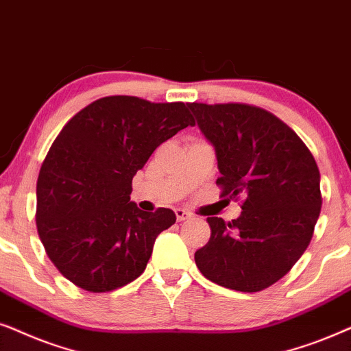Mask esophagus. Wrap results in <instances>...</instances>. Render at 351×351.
Masks as SVG:
<instances>
[{"label": "esophagus", "instance_id": "1", "mask_svg": "<svg viewBox=\"0 0 351 351\" xmlns=\"http://www.w3.org/2000/svg\"><path fill=\"white\" fill-rule=\"evenodd\" d=\"M175 215H176V219H178V221H184V219L191 218V213L186 212L184 208H175Z\"/></svg>", "mask_w": 351, "mask_h": 351}]
</instances>
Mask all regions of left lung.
Returning <instances> with one entry per match:
<instances>
[{
  "instance_id": "8db88e82",
  "label": "left lung",
  "mask_w": 351,
  "mask_h": 351,
  "mask_svg": "<svg viewBox=\"0 0 351 351\" xmlns=\"http://www.w3.org/2000/svg\"><path fill=\"white\" fill-rule=\"evenodd\" d=\"M188 107L217 152L221 195L242 199L239 218H207L212 232L195 265L218 286L260 292L286 276L310 244L322 205L316 160L268 110L236 102Z\"/></svg>"
}]
</instances>
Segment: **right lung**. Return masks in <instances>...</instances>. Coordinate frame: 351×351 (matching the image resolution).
Returning <instances> with one entry per match:
<instances>
[{
	"mask_svg": "<svg viewBox=\"0 0 351 351\" xmlns=\"http://www.w3.org/2000/svg\"><path fill=\"white\" fill-rule=\"evenodd\" d=\"M194 125L184 102L136 96L101 97L65 123L36 181V230L64 278L109 292L141 276L176 215L139 210L130 200L133 176L162 143Z\"/></svg>",
	"mask_w": 351,
	"mask_h": 351,
	"instance_id": "right-lung-1",
	"label": "right lung"
}]
</instances>
